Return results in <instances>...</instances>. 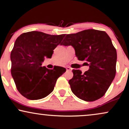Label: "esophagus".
Wrapping results in <instances>:
<instances>
[{
    "mask_svg": "<svg viewBox=\"0 0 129 129\" xmlns=\"http://www.w3.org/2000/svg\"><path fill=\"white\" fill-rule=\"evenodd\" d=\"M66 70H67V71H71V70H72V69L70 67H67Z\"/></svg>",
    "mask_w": 129,
    "mask_h": 129,
    "instance_id": "esophagus-1",
    "label": "esophagus"
}]
</instances>
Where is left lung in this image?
<instances>
[{
    "instance_id": "1",
    "label": "left lung",
    "mask_w": 129,
    "mask_h": 129,
    "mask_svg": "<svg viewBox=\"0 0 129 129\" xmlns=\"http://www.w3.org/2000/svg\"><path fill=\"white\" fill-rule=\"evenodd\" d=\"M61 45L71 46L79 60L86 61L89 69L84 73L73 70L69 81L71 91L86 102L98 100L105 95L116 73L117 51L105 31L87 29L68 34Z\"/></svg>"
}]
</instances>
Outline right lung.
<instances>
[{"label": "right lung", "mask_w": 129, "mask_h": 129, "mask_svg": "<svg viewBox=\"0 0 129 129\" xmlns=\"http://www.w3.org/2000/svg\"><path fill=\"white\" fill-rule=\"evenodd\" d=\"M65 36L31 31L17 38L11 53V71L18 91L26 99L47 97L53 91L58 77L66 71L62 67L53 70L41 67L44 58H51L53 50Z\"/></svg>", "instance_id": "1"}]
</instances>
